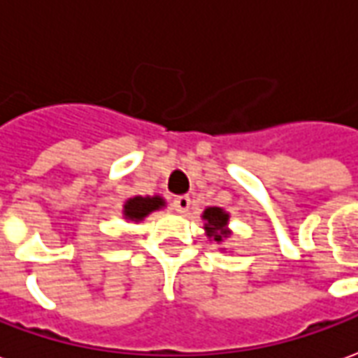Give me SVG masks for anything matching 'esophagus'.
<instances>
[{
	"instance_id": "esophagus-1",
	"label": "esophagus",
	"mask_w": 358,
	"mask_h": 358,
	"mask_svg": "<svg viewBox=\"0 0 358 358\" xmlns=\"http://www.w3.org/2000/svg\"><path fill=\"white\" fill-rule=\"evenodd\" d=\"M189 205H192V199L187 196H178L174 201H172V207H174V211L180 215H186L189 211Z\"/></svg>"
}]
</instances>
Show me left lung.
Returning a JSON list of instances; mask_svg holds the SVG:
<instances>
[{"label":"left lung","mask_w":358,"mask_h":358,"mask_svg":"<svg viewBox=\"0 0 358 358\" xmlns=\"http://www.w3.org/2000/svg\"><path fill=\"white\" fill-rule=\"evenodd\" d=\"M201 219L205 221L203 229L207 238L213 240L217 244H222L232 234V231L229 229L231 215L227 213L224 209H221V207H207L203 213H201Z\"/></svg>","instance_id":"left-lung-1"}]
</instances>
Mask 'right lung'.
Masks as SVG:
<instances>
[{
	"label": "right lung",
	"instance_id": "add662e5",
	"mask_svg": "<svg viewBox=\"0 0 358 358\" xmlns=\"http://www.w3.org/2000/svg\"><path fill=\"white\" fill-rule=\"evenodd\" d=\"M162 207H166V201H164L161 196L129 197L126 203H124L122 217H124L126 221L141 222L145 217H149L153 211H159Z\"/></svg>",
	"mask_w": 358,
	"mask_h": 358
}]
</instances>
